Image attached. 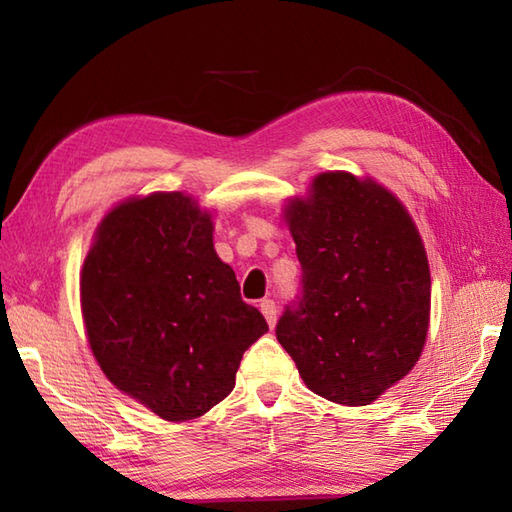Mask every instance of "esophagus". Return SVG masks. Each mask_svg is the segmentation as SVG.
I'll return each instance as SVG.
<instances>
[{
    "label": "esophagus",
    "instance_id": "esophagus-1",
    "mask_svg": "<svg viewBox=\"0 0 512 512\" xmlns=\"http://www.w3.org/2000/svg\"><path fill=\"white\" fill-rule=\"evenodd\" d=\"M259 310H262V314L266 317L268 325H270V328H273L275 321H277V306H275V301H273V299H264L262 303H259Z\"/></svg>",
    "mask_w": 512,
    "mask_h": 512
}]
</instances>
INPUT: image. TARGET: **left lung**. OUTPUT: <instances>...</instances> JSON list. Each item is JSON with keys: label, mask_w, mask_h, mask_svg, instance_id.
Here are the masks:
<instances>
[{"label": "left lung", "mask_w": 512, "mask_h": 512, "mask_svg": "<svg viewBox=\"0 0 512 512\" xmlns=\"http://www.w3.org/2000/svg\"><path fill=\"white\" fill-rule=\"evenodd\" d=\"M301 290L275 328L314 394L369 405L411 372L429 330L431 277L416 224L374 180L330 171L288 204Z\"/></svg>", "instance_id": "obj_1"}]
</instances>
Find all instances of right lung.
Returning <instances> with one entry per match:
<instances>
[{"mask_svg":"<svg viewBox=\"0 0 512 512\" xmlns=\"http://www.w3.org/2000/svg\"><path fill=\"white\" fill-rule=\"evenodd\" d=\"M92 352L112 383L160 418H198L235 387L268 323L213 250L211 215L151 193L105 217L81 273Z\"/></svg>","mask_w":512,"mask_h":512,"instance_id":"add662e5","label":"right lung"}]
</instances>
